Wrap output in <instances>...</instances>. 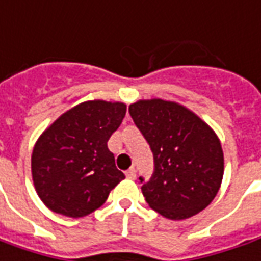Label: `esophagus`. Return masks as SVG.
<instances>
[{
    "instance_id": "obj_1",
    "label": "esophagus",
    "mask_w": 261,
    "mask_h": 261,
    "mask_svg": "<svg viewBox=\"0 0 261 261\" xmlns=\"http://www.w3.org/2000/svg\"><path fill=\"white\" fill-rule=\"evenodd\" d=\"M125 175H127V178H130V180H134V178H136V168L131 167L130 170H127Z\"/></svg>"
}]
</instances>
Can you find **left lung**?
<instances>
[{"instance_id": "left-lung-1", "label": "left lung", "mask_w": 261, "mask_h": 261, "mask_svg": "<svg viewBox=\"0 0 261 261\" xmlns=\"http://www.w3.org/2000/svg\"><path fill=\"white\" fill-rule=\"evenodd\" d=\"M154 157V173L141 191L148 205L170 220L204 210L216 197L224 173L219 137L189 108L160 98L128 107Z\"/></svg>"}]
</instances>
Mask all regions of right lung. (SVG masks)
<instances>
[{
    "label": "right lung",
    "instance_id": "right-lung-1",
    "mask_svg": "<svg viewBox=\"0 0 261 261\" xmlns=\"http://www.w3.org/2000/svg\"><path fill=\"white\" fill-rule=\"evenodd\" d=\"M125 111L124 102L86 101L58 117L37 140L31 155L34 187L51 212L84 217L125 178L107 147Z\"/></svg>",
    "mask_w": 261,
    "mask_h": 261
}]
</instances>
